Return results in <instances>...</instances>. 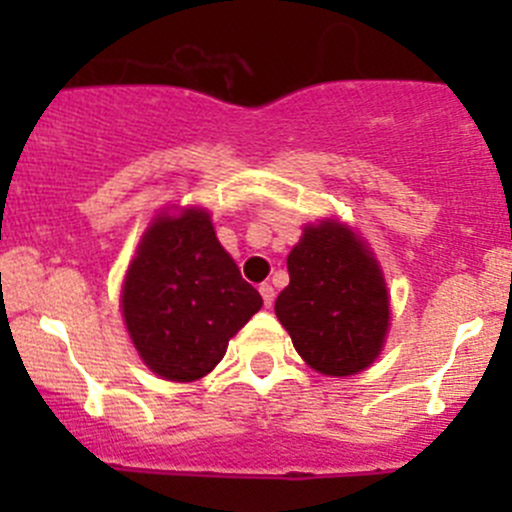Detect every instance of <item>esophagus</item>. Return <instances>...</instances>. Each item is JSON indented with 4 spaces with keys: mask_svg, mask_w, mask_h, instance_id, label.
<instances>
[{
    "mask_svg": "<svg viewBox=\"0 0 512 512\" xmlns=\"http://www.w3.org/2000/svg\"><path fill=\"white\" fill-rule=\"evenodd\" d=\"M260 294H262V302H265V307L270 309L272 307V302H275V287L272 285H260Z\"/></svg>",
    "mask_w": 512,
    "mask_h": 512,
    "instance_id": "obj_1",
    "label": "esophagus"
}]
</instances>
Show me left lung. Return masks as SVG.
Segmentation results:
<instances>
[{
  "instance_id": "8db88e82",
  "label": "left lung",
  "mask_w": 512,
  "mask_h": 512,
  "mask_svg": "<svg viewBox=\"0 0 512 512\" xmlns=\"http://www.w3.org/2000/svg\"><path fill=\"white\" fill-rule=\"evenodd\" d=\"M287 270L275 314L299 356L327 376L366 369L389 329V294L364 242L337 223L307 227Z\"/></svg>"
}]
</instances>
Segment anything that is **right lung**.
<instances>
[{"label":"right lung","mask_w":512,"mask_h":512,"mask_svg":"<svg viewBox=\"0 0 512 512\" xmlns=\"http://www.w3.org/2000/svg\"><path fill=\"white\" fill-rule=\"evenodd\" d=\"M123 319L138 354L158 376L195 381L225 356L227 342L262 307L215 237L205 210L160 215L123 282Z\"/></svg>","instance_id":"1"}]
</instances>
